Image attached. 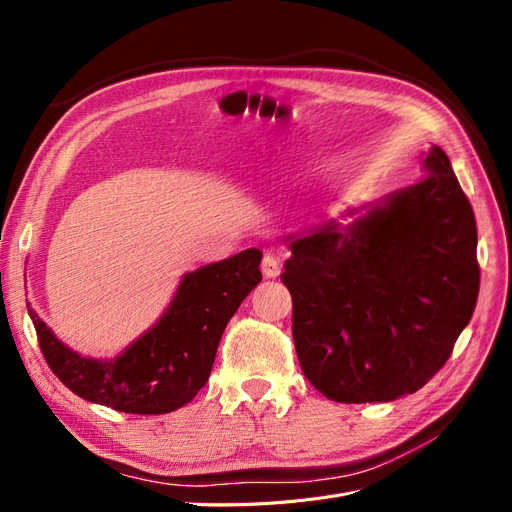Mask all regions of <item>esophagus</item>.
Segmentation results:
<instances>
[{
    "label": "esophagus",
    "instance_id": "1",
    "mask_svg": "<svg viewBox=\"0 0 512 512\" xmlns=\"http://www.w3.org/2000/svg\"><path fill=\"white\" fill-rule=\"evenodd\" d=\"M260 271L265 277H277L280 275V260H277L275 254H265L262 256V262H260Z\"/></svg>",
    "mask_w": 512,
    "mask_h": 512
}]
</instances>
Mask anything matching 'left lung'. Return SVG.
I'll return each instance as SVG.
<instances>
[{
	"label": "left lung",
	"instance_id": "1",
	"mask_svg": "<svg viewBox=\"0 0 512 512\" xmlns=\"http://www.w3.org/2000/svg\"><path fill=\"white\" fill-rule=\"evenodd\" d=\"M425 166L423 181L348 228L331 222L288 237L282 282L294 348L305 378L339 404L418 391L474 314V211L440 147Z\"/></svg>",
	"mask_w": 512,
	"mask_h": 512
}]
</instances>
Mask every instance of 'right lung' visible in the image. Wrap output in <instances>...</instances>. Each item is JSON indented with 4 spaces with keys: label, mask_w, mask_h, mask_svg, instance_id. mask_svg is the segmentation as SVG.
Wrapping results in <instances>:
<instances>
[{
    "label": "right lung",
    "mask_w": 512,
    "mask_h": 512,
    "mask_svg": "<svg viewBox=\"0 0 512 512\" xmlns=\"http://www.w3.org/2000/svg\"><path fill=\"white\" fill-rule=\"evenodd\" d=\"M262 254L245 250L183 277L160 322L111 361L72 352L29 307L53 374L72 393L128 414H166L196 397L209 380L228 320L262 280Z\"/></svg>",
    "instance_id": "obj_1"
}]
</instances>
